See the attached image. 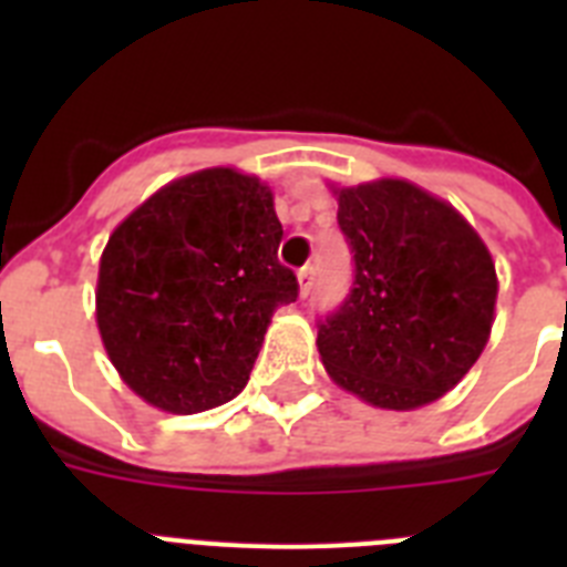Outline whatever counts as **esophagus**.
I'll return each instance as SVG.
<instances>
[{
	"instance_id": "1",
	"label": "esophagus",
	"mask_w": 567,
	"mask_h": 567,
	"mask_svg": "<svg viewBox=\"0 0 567 567\" xmlns=\"http://www.w3.org/2000/svg\"><path fill=\"white\" fill-rule=\"evenodd\" d=\"M315 275H318V267H315V264H307V267L298 269V284H300V295H303V298L312 292Z\"/></svg>"
}]
</instances>
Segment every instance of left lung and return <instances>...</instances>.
I'll list each match as a JSON object with an SVG mask.
<instances>
[{
    "mask_svg": "<svg viewBox=\"0 0 567 567\" xmlns=\"http://www.w3.org/2000/svg\"><path fill=\"white\" fill-rule=\"evenodd\" d=\"M354 280L318 320V352L346 392L394 412L443 398L488 343L497 272L452 204L398 178L338 189Z\"/></svg>",
    "mask_w": 567,
    "mask_h": 567,
    "instance_id": "obj_1",
    "label": "left lung"
}]
</instances>
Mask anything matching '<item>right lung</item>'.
Returning <instances> with one entry per match:
<instances>
[{
  "label": "right lung",
  "instance_id": "add662e5",
  "mask_svg": "<svg viewBox=\"0 0 567 567\" xmlns=\"http://www.w3.org/2000/svg\"><path fill=\"white\" fill-rule=\"evenodd\" d=\"M280 238L269 187L229 167L167 184L115 227L96 320L138 398L195 414L247 385L272 312L298 298Z\"/></svg>",
  "mask_w": 567,
  "mask_h": 567
}]
</instances>
